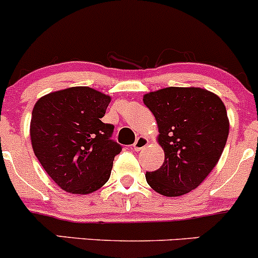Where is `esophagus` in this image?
Returning <instances> with one entry per match:
<instances>
[{
    "instance_id": "34e87169",
    "label": "esophagus",
    "mask_w": 258,
    "mask_h": 258,
    "mask_svg": "<svg viewBox=\"0 0 258 258\" xmlns=\"http://www.w3.org/2000/svg\"><path fill=\"white\" fill-rule=\"evenodd\" d=\"M148 143L149 142H148L147 138L139 137L137 140H135L134 144H133V149H134L135 151H140V150H143V149H144L145 147H147Z\"/></svg>"
}]
</instances>
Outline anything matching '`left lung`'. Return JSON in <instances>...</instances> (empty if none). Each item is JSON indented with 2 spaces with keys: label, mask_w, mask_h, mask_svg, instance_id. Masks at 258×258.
<instances>
[{
  "label": "left lung",
  "mask_w": 258,
  "mask_h": 258,
  "mask_svg": "<svg viewBox=\"0 0 258 258\" xmlns=\"http://www.w3.org/2000/svg\"><path fill=\"white\" fill-rule=\"evenodd\" d=\"M159 128L164 164L145 174L148 184L164 196H181L196 188L215 168L228 137L222 100L201 88L169 87L143 98Z\"/></svg>",
  "instance_id": "1"
}]
</instances>
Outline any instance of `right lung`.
I'll return each mask as SVG.
<instances>
[{
    "mask_svg": "<svg viewBox=\"0 0 258 258\" xmlns=\"http://www.w3.org/2000/svg\"><path fill=\"white\" fill-rule=\"evenodd\" d=\"M110 103L89 87L44 95L34 105L31 140L34 155L53 181L72 194H90L109 180L121 145L111 139L113 124L103 123Z\"/></svg>",
    "mask_w": 258,
    "mask_h": 258,
    "instance_id": "1",
    "label": "right lung"
}]
</instances>
